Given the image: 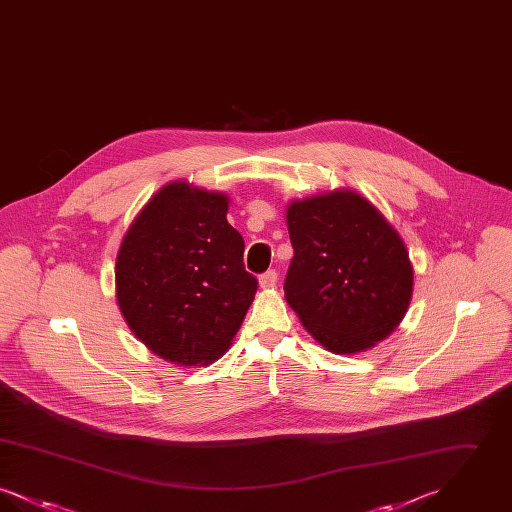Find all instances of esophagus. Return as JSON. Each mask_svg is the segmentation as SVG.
I'll return each instance as SVG.
<instances>
[{
	"label": "esophagus",
	"mask_w": 512,
	"mask_h": 512,
	"mask_svg": "<svg viewBox=\"0 0 512 512\" xmlns=\"http://www.w3.org/2000/svg\"><path fill=\"white\" fill-rule=\"evenodd\" d=\"M276 282H278V272L272 268V270H267V272H263L261 276H259V284H261V288H274L276 286Z\"/></svg>",
	"instance_id": "1"
}]
</instances>
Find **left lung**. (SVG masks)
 Instances as JSON below:
<instances>
[{"mask_svg": "<svg viewBox=\"0 0 512 512\" xmlns=\"http://www.w3.org/2000/svg\"><path fill=\"white\" fill-rule=\"evenodd\" d=\"M286 301L328 351L361 353L386 340L413 295L407 247L382 213L351 190L293 201Z\"/></svg>", "mask_w": 512, "mask_h": 512, "instance_id": "obj_1", "label": "left lung"}]
</instances>
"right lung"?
Segmentation results:
<instances>
[{"instance_id":"right-lung-1","label":"right lung","mask_w":512,"mask_h":512,"mask_svg":"<svg viewBox=\"0 0 512 512\" xmlns=\"http://www.w3.org/2000/svg\"><path fill=\"white\" fill-rule=\"evenodd\" d=\"M228 197L172 182L149 199L122 240L115 282L136 338L174 365L217 361L257 292Z\"/></svg>"}]
</instances>
